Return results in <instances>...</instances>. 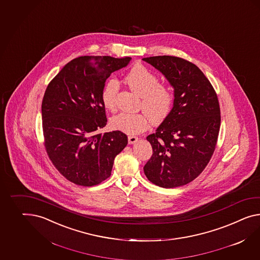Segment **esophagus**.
<instances>
[{
    "instance_id": "esophagus-1",
    "label": "esophagus",
    "mask_w": 260,
    "mask_h": 260,
    "mask_svg": "<svg viewBox=\"0 0 260 260\" xmlns=\"http://www.w3.org/2000/svg\"><path fill=\"white\" fill-rule=\"evenodd\" d=\"M138 140H139L138 137H135V136H129V137H128V143H129V144H134V143H136Z\"/></svg>"
}]
</instances>
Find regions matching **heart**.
<instances>
[{"instance_id": "obj_1", "label": "heart", "mask_w": 260, "mask_h": 260, "mask_svg": "<svg viewBox=\"0 0 260 260\" xmlns=\"http://www.w3.org/2000/svg\"><path fill=\"white\" fill-rule=\"evenodd\" d=\"M128 86L141 97L140 107L144 111L140 113L117 114L110 120L113 129L129 135L145 131L150 125L165 120L172 110L174 101L173 89L165 84H160L157 75L142 65H137L125 76ZM120 88L119 81L110 78L105 83L101 92V100L107 110L116 108L117 94Z\"/></svg>"}]
</instances>
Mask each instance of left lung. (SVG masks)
Here are the masks:
<instances>
[{
  "label": "left lung",
  "mask_w": 260,
  "mask_h": 260,
  "mask_svg": "<svg viewBox=\"0 0 260 260\" xmlns=\"http://www.w3.org/2000/svg\"><path fill=\"white\" fill-rule=\"evenodd\" d=\"M142 60L158 70L174 89L171 112L147 137L153 154L144 173L161 187L184 186L205 170L215 151L220 125L218 96L206 75L187 60L170 55Z\"/></svg>",
  "instance_id": "8db88e82"
}]
</instances>
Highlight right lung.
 Listing matches in <instances>:
<instances>
[{"label": "right lung", "instance_id": "add662e5", "mask_svg": "<svg viewBox=\"0 0 260 260\" xmlns=\"http://www.w3.org/2000/svg\"><path fill=\"white\" fill-rule=\"evenodd\" d=\"M131 57L80 56L60 71L47 87L41 106L44 146L66 179L95 186L111 175L114 159L128 143L120 131L99 133L107 125L101 92L115 71Z\"/></svg>", "mask_w": 260, "mask_h": 260}]
</instances>
